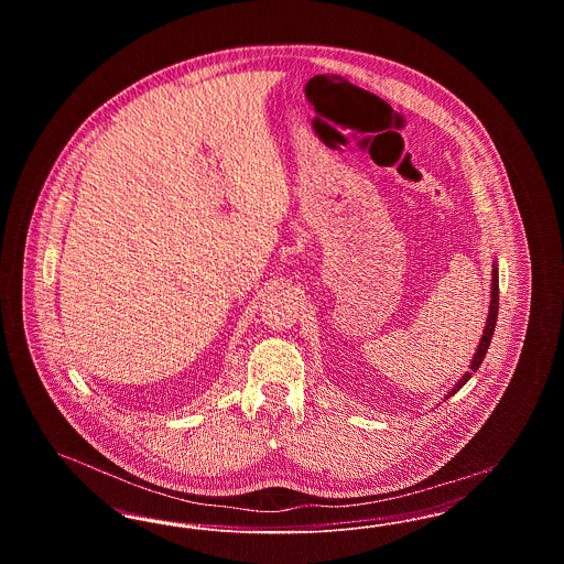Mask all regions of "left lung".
Segmentation results:
<instances>
[{
  "label": "left lung",
  "mask_w": 564,
  "mask_h": 564,
  "mask_svg": "<svg viewBox=\"0 0 564 564\" xmlns=\"http://www.w3.org/2000/svg\"><path fill=\"white\" fill-rule=\"evenodd\" d=\"M490 306H488V317L484 323L482 336H480V345L471 357V364H469V372L460 376L453 384V389H448V393L444 395V400L453 398L456 391L463 389V384L471 378V375L482 366L484 357H486V350L490 347V340H492V334H495V323H497V313H499V267L497 262H492V270H490Z\"/></svg>",
  "instance_id": "8db88e82"
}]
</instances>
